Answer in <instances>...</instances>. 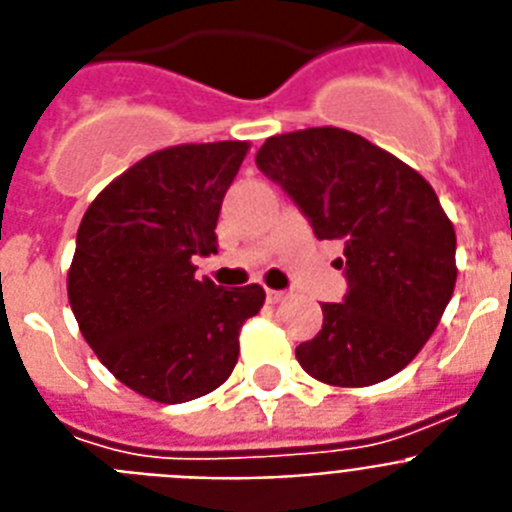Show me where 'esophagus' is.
I'll list each match as a JSON object with an SVG mask.
<instances>
[{"instance_id":"esophagus-1","label":"esophagus","mask_w":512,"mask_h":512,"mask_svg":"<svg viewBox=\"0 0 512 512\" xmlns=\"http://www.w3.org/2000/svg\"><path fill=\"white\" fill-rule=\"evenodd\" d=\"M265 296H268V304H281L289 299V291H278V289H268L265 291Z\"/></svg>"}]
</instances>
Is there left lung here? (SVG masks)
I'll return each mask as SVG.
<instances>
[{
    "label": "left lung",
    "instance_id": "8db88e82",
    "mask_svg": "<svg viewBox=\"0 0 512 512\" xmlns=\"http://www.w3.org/2000/svg\"><path fill=\"white\" fill-rule=\"evenodd\" d=\"M257 169L289 192L317 239L343 242L349 294L322 304L296 346L307 375L336 388L388 380L435 333L455 289V229L409 163L341 127L268 137Z\"/></svg>",
    "mask_w": 512,
    "mask_h": 512
}]
</instances>
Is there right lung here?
<instances>
[{"label":"right lung","instance_id":"add662e5","mask_svg":"<svg viewBox=\"0 0 512 512\" xmlns=\"http://www.w3.org/2000/svg\"><path fill=\"white\" fill-rule=\"evenodd\" d=\"M249 143L171 145L106 184L77 229L67 296L111 375L158 403H184L229 380L239 330L263 286L197 281L195 255L218 252L223 195Z\"/></svg>","mask_w":512,"mask_h":512}]
</instances>
